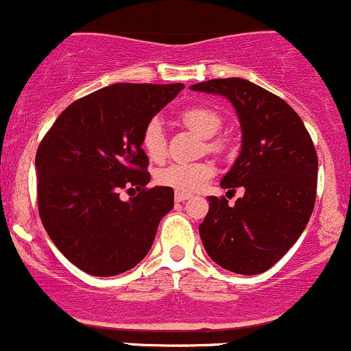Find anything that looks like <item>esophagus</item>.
Instances as JSON below:
<instances>
[{
    "mask_svg": "<svg viewBox=\"0 0 351 351\" xmlns=\"http://www.w3.org/2000/svg\"><path fill=\"white\" fill-rule=\"evenodd\" d=\"M191 197V194H187V193H180V191H176V196H174V199L177 201V203H180V201H186V199H189Z\"/></svg>",
    "mask_w": 351,
    "mask_h": 351,
    "instance_id": "1",
    "label": "esophagus"
}]
</instances>
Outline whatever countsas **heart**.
Instances as JSON below:
<instances>
[{
    "mask_svg": "<svg viewBox=\"0 0 351 351\" xmlns=\"http://www.w3.org/2000/svg\"><path fill=\"white\" fill-rule=\"evenodd\" d=\"M180 121L194 133L201 134L206 140V150L218 154L227 147V140L218 136L221 128V116L215 109L206 106H191L180 112ZM141 148L152 162H162L167 155V140H165L164 124L158 117L147 123L141 133ZM215 174V165L208 160L193 162V164H171L169 167L157 172L155 179L162 186L172 187L180 193H194L201 189Z\"/></svg>",
    "mask_w": 351,
    "mask_h": 351,
    "instance_id": "b5f03b06",
    "label": "heart"
}]
</instances>
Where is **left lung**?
<instances>
[{
  "instance_id": "obj_1",
  "label": "left lung",
  "mask_w": 351,
  "mask_h": 351,
  "mask_svg": "<svg viewBox=\"0 0 351 351\" xmlns=\"http://www.w3.org/2000/svg\"><path fill=\"white\" fill-rule=\"evenodd\" d=\"M191 88L230 100L242 130L241 154L220 184L228 193L244 187V196L234 206L225 197H208L201 242L228 271L265 273L297 242L314 210L317 154L311 134L285 100L244 78L208 80Z\"/></svg>"
}]
</instances>
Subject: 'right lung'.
Wrapping results in <instances>:
<instances>
[{
    "label": "right lung",
    "mask_w": 351,
    "mask_h": 351,
    "mask_svg": "<svg viewBox=\"0 0 351 351\" xmlns=\"http://www.w3.org/2000/svg\"><path fill=\"white\" fill-rule=\"evenodd\" d=\"M182 83H114L66 107L36 155L39 215L68 261L93 276L134 268L174 206V189H148L141 133ZM121 189L134 193L123 202Z\"/></svg>",
    "instance_id": "obj_1"
}]
</instances>
